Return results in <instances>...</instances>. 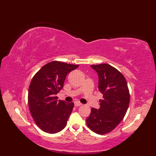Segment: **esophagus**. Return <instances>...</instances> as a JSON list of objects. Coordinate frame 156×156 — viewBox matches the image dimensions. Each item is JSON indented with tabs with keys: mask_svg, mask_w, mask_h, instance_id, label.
<instances>
[{
	"mask_svg": "<svg viewBox=\"0 0 156 156\" xmlns=\"http://www.w3.org/2000/svg\"><path fill=\"white\" fill-rule=\"evenodd\" d=\"M74 105L76 106V107H80V106L82 105V104L81 103V102H80L76 101V102H74Z\"/></svg>",
	"mask_w": 156,
	"mask_h": 156,
	"instance_id": "34e87169",
	"label": "esophagus"
}]
</instances>
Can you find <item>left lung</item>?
Returning a JSON list of instances; mask_svg holds the SVG:
<instances>
[{
	"instance_id": "1",
	"label": "left lung",
	"mask_w": 156,
	"mask_h": 156,
	"mask_svg": "<svg viewBox=\"0 0 156 156\" xmlns=\"http://www.w3.org/2000/svg\"><path fill=\"white\" fill-rule=\"evenodd\" d=\"M98 75V91L103 94L100 108H91L87 119L88 128L99 135L113 130L124 118L130 94L126 79L115 68L107 64L91 65Z\"/></svg>"
}]
</instances>
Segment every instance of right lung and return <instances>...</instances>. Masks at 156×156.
Listing matches in <instances>:
<instances>
[{
	"label": "right lung",
	"mask_w": 156,
	"mask_h": 156,
	"mask_svg": "<svg viewBox=\"0 0 156 156\" xmlns=\"http://www.w3.org/2000/svg\"><path fill=\"white\" fill-rule=\"evenodd\" d=\"M78 65L53 61L44 65L33 77L28 92V105L36 125L48 133L64 129L74 108L73 102L58 100L69 72Z\"/></svg>",
	"instance_id": "obj_1"
}]
</instances>
